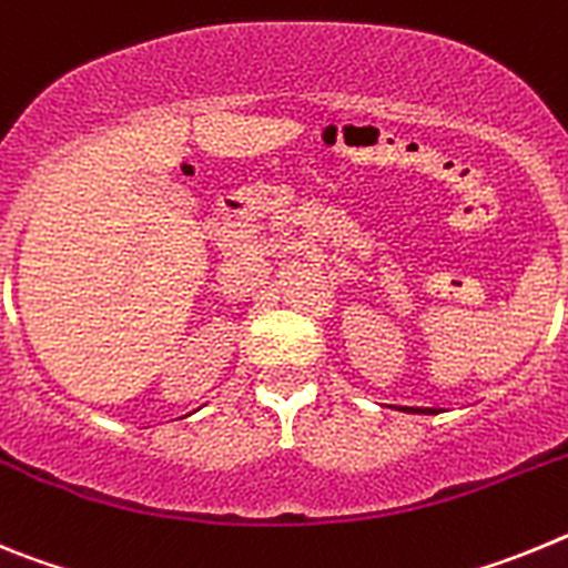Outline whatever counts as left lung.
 <instances>
[{
    "mask_svg": "<svg viewBox=\"0 0 568 568\" xmlns=\"http://www.w3.org/2000/svg\"><path fill=\"white\" fill-rule=\"evenodd\" d=\"M400 413H409V415H438L444 413V409H438V406H398Z\"/></svg>",
    "mask_w": 568,
    "mask_h": 568,
    "instance_id": "obj_1",
    "label": "left lung"
}]
</instances>
